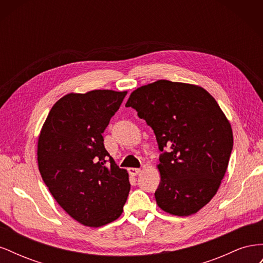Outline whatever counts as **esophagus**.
<instances>
[{
  "label": "esophagus",
  "instance_id": "obj_1",
  "mask_svg": "<svg viewBox=\"0 0 263 263\" xmlns=\"http://www.w3.org/2000/svg\"><path fill=\"white\" fill-rule=\"evenodd\" d=\"M128 172H129L130 176H137L138 173L141 172V169H139V168H129Z\"/></svg>",
  "mask_w": 263,
  "mask_h": 263
}]
</instances>
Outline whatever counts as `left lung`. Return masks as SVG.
Instances as JSON below:
<instances>
[{
    "label": "left lung",
    "mask_w": 263,
    "mask_h": 263,
    "mask_svg": "<svg viewBox=\"0 0 263 263\" xmlns=\"http://www.w3.org/2000/svg\"><path fill=\"white\" fill-rule=\"evenodd\" d=\"M153 128L161 180L159 208L177 216L200 211L216 194L233 150V132L203 87L159 80L138 87L126 103Z\"/></svg>",
    "instance_id": "left-lung-1"
}]
</instances>
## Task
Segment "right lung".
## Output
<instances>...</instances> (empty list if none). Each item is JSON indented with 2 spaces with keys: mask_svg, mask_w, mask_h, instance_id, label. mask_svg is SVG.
<instances>
[{
  "mask_svg": "<svg viewBox=\"0 0 263 263\" xmlns=\"http://www.w3.org/2000/svg\"><path fill=\"white\" fill-rule=\"evenodd\" d=\"M127 92L68 94L50 109L38 138V168L54 200L84 226L117 219L128 196V173L104 147V133Z\"/></svg>",
  "mask_w": 263,
  "mask_h": 263,
  "instance_id": "right-lung-1",
  "label": "right lung"
}]
</instances>
